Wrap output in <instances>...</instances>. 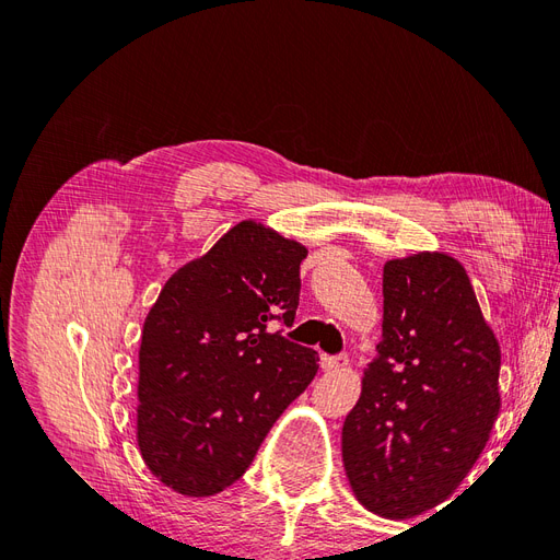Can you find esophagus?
<instances>
[{"mask_svg": "<svg viewBox=\"0 0 560 560\" xmlns=\"http://www.w3.org/2000/svg\"><path fill=\"white\" fill-rule=\"evenodd\" d=\"M319 364L325 371H336V369H343L348 364V354H322Z\"/></svg>", "mask_w": 560, "mask_h": 560, "instance_id": "1", "label": "esophagus"}]
</instances>
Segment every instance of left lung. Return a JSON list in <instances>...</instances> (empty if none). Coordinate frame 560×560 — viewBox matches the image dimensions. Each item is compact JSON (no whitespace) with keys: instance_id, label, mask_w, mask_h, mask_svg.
Returning a JSON list of instances; mask_svg holds the SVG:
<instances>
[{"instance_id":"8db88e82","label":"left lung","mask_w":560,"mask_h":560,"mask_svg":"<svg viewBox=\"0 0 560 560\" xmlns=\"http://www.w3.org/2000/svg\"><path fill=\"white\" fill-rule=\"evenodd\" d=\"M346 416V477L364 510L413 518L448 500L500 413V343L444 252L383 266V341Z\"/></svg>"}]
</instances>
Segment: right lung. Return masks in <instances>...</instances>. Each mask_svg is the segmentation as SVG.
<instances>
[{"instance_id": "obj_1", "label": "right lung", "mask_w": 560, "mask_h": 560, "mask_svg": "<svg viewBox=\"0 0 560 560\" xmlns=\"http://www.w3.org/2000/svg\"><path fill=\"white\" fill-rule=\"evenodd\" d=\"M308 249L241 222L182 266L151 306L140 346L138 446L167 488L222 493L317 374V352L268 331L292 327Z\"/></svg>"}]
</instances>
